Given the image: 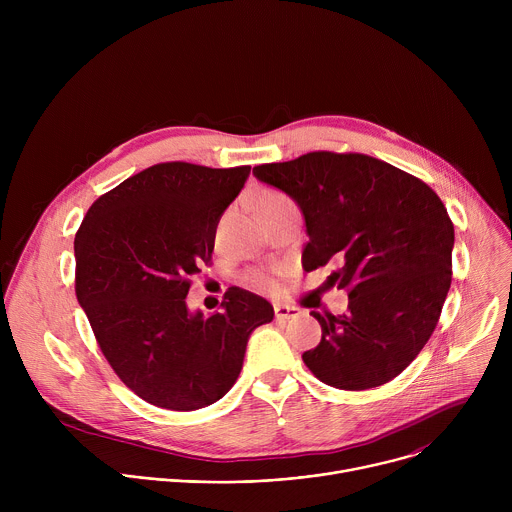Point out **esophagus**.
I'll use <instances>...</instances> for the list:
<instances>
[{
    "instance_id": "1",
    "label": "esophagus",
    "mask_w": 512,
    "mask_h": 512,
    "mask_svg": "<svg viewBox=\"0 0 512 512\" xmlns=\"http://www.w3.org/2000/svg\"><path fill=\"white\" fill-rule=\"evenodd\" d=\"M300 316V310L294 306H275V320L279 322H287L289 318Z\"/></svg>"
}]
</instances>
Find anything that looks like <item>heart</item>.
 Wrapping results in <instances>:
<instances>
[{
    "mask_svg": "<svg viewBox=\"0 0 512 512\" xmlns=\"http://www.w3.org/2000/svg\"><path fill=\"white\" fill-rule=\"evenodd\" d=\"M285 200L287 198L281 192H277V190H263L259 194V198H257V208L269 206V204H277V202H285ZM261 281H263V277H261Z\"/></svg>",
    "mask_w": 512,
    "mask_h": 512,
    "instance_id": "obj_1",
    "label": "heart"
}]
</instances>
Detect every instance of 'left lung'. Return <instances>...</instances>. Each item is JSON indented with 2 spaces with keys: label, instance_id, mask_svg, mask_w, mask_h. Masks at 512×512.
I'll list each match as a JSON object with an SVG mask.
<instances>
[{
  "label": "left lung",
  "instance_id": "obj_1",
  "mask_svg": "<svg viewBox=\"0 0 512 512\" xmlns=\"http://www.w3.org/2000/svg\"><path fill=\"white\" fill-rule=\"evenodd\" d=\"M306 221V271L340 263L328 281L348 289L340 316L312 312L322 340L302 354L326 385L364 391L393 381L421 352L452 283L454 225L415 176L362 154L312 152L253 168Z\"/></svg>",
  "mask_w": 512,
  "mask_h": 512
}]
</instances>
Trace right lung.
<instances>
[{
	"instance_id": "right-lung-1",
	"label": "right lung",
	"mask_w": 512,
	"mask_h": 512,
	"mask_svg": "<svg viewBox=\"0 0 512 512\" xmlns=\"http://www.w3.org/2000/svg\"><path fill=\"white\" fill-rule=\"evenodd\" d=\"M251 166L156 164L93 202L75 237L77 300L117 377L143 401L194 411L235 385L273 306L231 287L221 312H190V277Z\"/></svg>"
}]
</instances>
